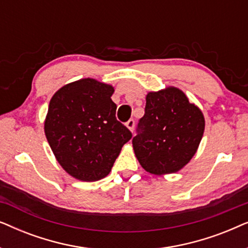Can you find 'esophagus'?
<instances>
[{
	"instance_id": "esophagus-1",
	"label": "esophagus",
	"mask_w": 248,
	"mask_h": 248,
	"mask_svg": "<svg viewBox=\"0 0 248 248\" xmlns=\"http://www.w3.org/2000/svg\"><path fill=\"white\" fill-rule=\"evenodd\" d=\"M125 125H126V127L128 128V130H130L131 132H133L134 126H135V122H134V120H130L126 122V124Z\"/></svg>"
}]
</instances>
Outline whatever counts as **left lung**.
<instances>
[{
  "label": "left lung",
  "instance_id": "left-lung-1",
  "mask_svg": "<svg viewBox=\"0 0 248 248\" xmlns=\"http://www.w3.org/2000/svg\"><path fill=\"white\" fill-rule=\"evenodd\" d=\"M145 100L144 115L132 140L135 157L150 174L181 170L202 140L205 121L201 109L175 87L151 91Z\"/></svg>",
  "mask_w": 248,
  "mask_h": 248
}]
</instances>
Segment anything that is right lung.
Instances as JSON below:
<instances>
[{"mask_svg": "<svg viewBox=\"0 0 248 248\" xmlns=\"http://www.w3.org/2000/svg\"><path fill=\"white\" fill-rule=\"evenodd\" d=\"M113 93L110 84L87 78L65 84L49 101L46 139L62 168L79 181L106 177L132 138L116 120Z\"/></svg>", "mask_w": 248, "mask_h": 248, "instance_id": "right-lung-1", "label": "right lung"}]
</instances>
